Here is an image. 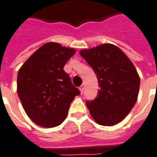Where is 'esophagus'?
Listing matches in <instances>:
<instances>
[{
	"mask_svg": "<svg viewBox=\"0 0 157 157\" xmlns=\"http://www.w3.org/2000/svg\"><path fill=\"white\" fill-rule=\"evenodd\" d=\"M79 89H80V91H81V94H83V92H84V85H81V86H80V88H79Z\"/></svg>",
	"mask_w": 157,
	"mask_h": 157,
	"instance_id": "obj_1",
	"label": "esophagus"
}]
</instances>
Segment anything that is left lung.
<instances>
[{
    "label": "left lung",
    "mask_w": 157,
    "mask_h": 157,
    "mask_svg": "<svg viewBox=\"0 0 157 157\" xmlns=\"http://www.w3.org/2000/svg\"><path fill=\"white\" fill-rule=\"evenodd\" d=\"M98 81V96L86 105L97 123L114 126L123 120L136 104L140 80L123 51L110 43L80 52Z\"/></svg>",
    "instance_id": "8db88e82"
}]
</instances>
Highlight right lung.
Segmentation results:
<instances>
[{
	"instance_id": "right-lung-1",
	"label": "right lung",
	"mask_w": 157,
	"mask_h": 157,
	"mask_svg": "<svg viewBox=\"0 0 157 157\" xmlns=\"http://www.w3.org/2000/svg\"><path fill=\"white\" fill-rule=\"evenodd\" d=\"M75 49L56 43H45L19 69L17 94L28 117L40 127L63 123L80 90L72 85L63 67Z\"/></svg>"
}]
</instances>
